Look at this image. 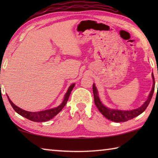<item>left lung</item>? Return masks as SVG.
Masks as SVG:
<instances>
[{
  "label": "left lung",
  "mask_w": 158,
  "mask_h": 158,
  "mask_svg": "<svg viewBox=\"0 0 158 158\" xmlns=\"http://www.w3.org/2000/svg\"><path fill=\"white\" fill-rule=\"evenodd\" d=\"M152 77H153V88H152L151 91L150 93L148 100H147L145 102H144L143 105L140 106L139 108H138L137 109H134V110L131 111H122L117 110V109L115 110V109H110L106 108V106H105L102 104L101 101L100 100V99H99L97 89H96L95 84H93V95H94V102L96 106H97L98 110L100 111V113L102 114L104 116H105L106 118H108L111 121H114L116 123L125 122L134 118L139 116V115L143 113V112L146 110V107L148 106L151 100L152 97H153V94L155 90V78L153 74H152Z\"/></svg>",
  "instance_id": "obj_1"
}]
</instances>
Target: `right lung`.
Wrapping results in <instances>:
<instances>
[{
  "label": "right lung",
  "instance_id": "1",
  "mask_svg": "<svg viewBox=\"0 0 158 158\" xmlns=\"http://www.w3.org/2000/svg\"><path fill=\"white\" fill-rule=\"evenodd\" d=\"M74 86V84H72L69 87L68 91H67L66 94L65 95V98H64L63 103L61 104L60 106H58L56 108L48 109V110H45V111H42L39 112H29L27 111L23 110V109H21L19 107H18V106H16L15 104L10 100L9 98H8V100L10 102V105H12V108L15 109V111L19 115H21V116L25 117L27 119L31 120L32 121L45 122V121H49V120L53 118L56 115H57L61 110H62L63 108L67 104V102L68 100L69 95H70L71 91L73 90Z\"/></svg>",
  "mask_w": 158,
  "mask_h": 158
}]
</instances>
